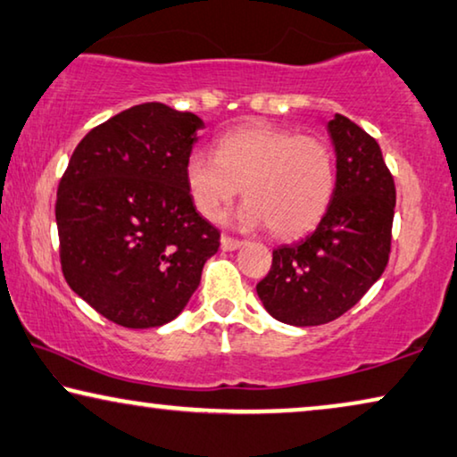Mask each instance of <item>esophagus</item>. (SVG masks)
<instances>
[{"label": "esophagus", "instance_id": "34e87169", "mask_svg": "<svg viewBox=\"0 0 457 457\" xmlns=\"http://www.w3.org/2000/svg\"><path fill=\"white\" fill-rule=\"evenodd\" d=\"M220 245H222V249H224V251H235V249H239V247H241L243 241L235 239V237L222 235V237H220Z\"/></svg>", "mask_w": 457, "mask_h": 457}]
</instances>
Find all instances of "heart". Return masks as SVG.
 <instances>
[{
  "instance_id": "1",
  "label": "heart",
  "mask_w": 457,
  "mask_h": 457,
  "mask_svg": "<svg viewBox=\"0 0 457 457\" xmlns=\"http://www.w3.org/2000/svg\"><path fill=\"white\" fill-rule=\"evenodd\" d=\"M185 183L206 220H220L243 187L241 227H270L280 239H296L326 216L336 191V161L321 137L249 123L224 134L214 154L191 152Z\"/></svg>"
}]
</instances>
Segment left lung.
<instances>
[{
    "label": "left lung",
    "mask_w": 457,
    "mask_h": 457,
    "mask_svg": "<svg viewBox=\"0 0 457 457\" xmlns=\"http://www.w3.org/2000/svg\"><path fill=\"white\" fill-rule=\"evenodd\" d=\"M336 150V191L313 233L274 249L257 295L288 326L338 320L379 280L392 251L395 185L379 144L348 117L328 123Z\"/></svg>",
    "instance_id": "1"
}]
</instances>
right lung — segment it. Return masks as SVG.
I'll return each mask as SVG.
<instances>
[{
  "label": "right lung",
  "mask_w": 457,
  "mask_h": 457,
  "mask_svg": "<svg viewBox=\"0 0 457 457\" xmlns=\"http://www.w3.org/2000/svg\"><path fill=\"white\" fill-rule=\"evenodd\" d=\"M200 128L194 113L136 104L90 129L59 181L65 282L117 326L175 320L220 247V233L197 214L185 183Z\"/></svg>",
  "instance_id": "right-lung-1"
}]
</instances>
